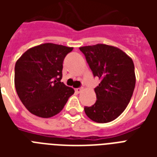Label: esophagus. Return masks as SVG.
I'll list each match as a JSON object with an SVG mask.
<instances>
[{
	"label": "esophagus",
	"instance_id": "34e87169",
	"mask_svg": "<svg viewBox=\"0 0 157 157\" xmlns=\"http://www.w3.org/2000/svg\"><path fill=\"white\" fill-rule=\"evenodd\" d=\"M75 91H76V93L77 94H80L82 91V89L81 88H77V89H75Z\"/></svg>",
	"mask_w": 157,
	"mask_h": 157
}]
</instances>
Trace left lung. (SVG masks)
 <instances>
[{
	"label": "left lung",
	"instance_id": "obj_1",
	"mask_svg": "<svg viewBox=\"0 0 157 157\" xmlns=\"http://www.w3.org/2000/svg\"><path fill=\"white\" fill-rule=\"evenodd\" d=\"M86 61L100 83L94 89L97 100L85 107L93 121L107 123L119 117L133 95L136 77L134 62L119 48L105 44L80 47Z\"/></svg>",
	"mask_w": 157,
	"mask_h": 157
}]
</instances>
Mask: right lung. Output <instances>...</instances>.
<instances>
[{
  "mask_svg": "<svg viewBox=\"0 0 157 157\" xmlns=\"http://www.w3.org/2000/svg\"><path fill=\"white\" fill-rule=\"evenodd\" d=\"M73 50L53 43L30 48L17 60L14 85L18 98L32 113L42 118L61 112L74 90L61 82L64 58Z\"/></svg>",
  "mask_w": 157,
  "mask_h": 157,
  "instance_id": "right-lung-1",
  "label": "right lung"
}]
</instances>
